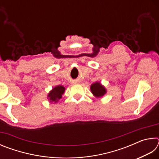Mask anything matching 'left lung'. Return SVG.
I'll use <instances>...</instances> for the list:
<instances>
[{
  "label": "left lung",
  "mask_w": 159,
  "mask_h": 159,
  "mask_svg": "<svg viewBox=\"0 0 159 159\" xmlns=\"http://www.w3.org/2000/svg\"><path fill=\"white\" fill-rule=\"evenodd\" d=\"M90 90L97 98H100L107 93L106 88L99 82H95L91 85Z\"/></svg>",
  "instance_id": "obj_1"
}]
</instances>
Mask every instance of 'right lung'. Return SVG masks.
Masks as SVG:
<instances>
[{
  "instance_id": "obj_1",
  "label": "right lung",
  "mask_w": 159,
  "mask_h": 159,
  "mask_svg": "<svg viewBox=\"0 0 159 159\" xmlns=\"http://www.w3.org/2000/svg\"><path fill=\"white\" fill-rule=\"evenodd\" d=\"M65 91V88L62 85H57L52 88V90L48 93V99L50 102H57L60 99Z\"/></svg>"
}]
</instances>
